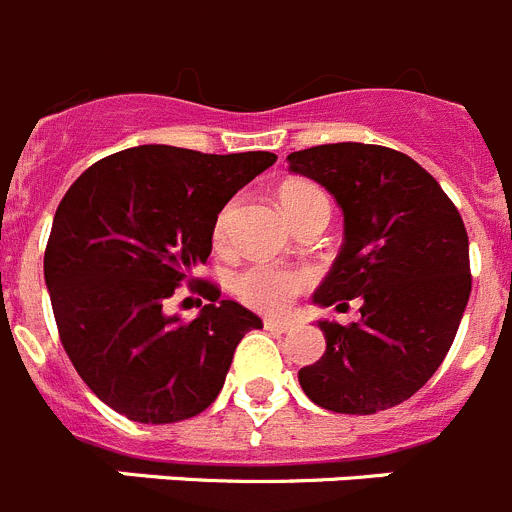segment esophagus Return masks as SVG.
Masks as SVG:
<instances>
[{
	"label": "esophagus",
	"mask_w": 512,
	"mask_h": 512,
	"mask_svg": "<svg viewBox=\"0 0 512 512\" xmlns=\"http://www.w3.org/2000/svg\"><path fill=\"white\" fill-rule=\"evenodd\" d=\"M265 330L270 332H291L293 324L286 319H265Z\"/></svg>",
	"instance_id": "34e87169"
}]
</instances>
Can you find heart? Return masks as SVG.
Listing matches in <instances>:
<instances>
[{
	"label": "heart",
	"mask_w": 512,
	"mask_h": 512,
	"mask_svg": "<svg viewBox=\"0 0 512 512\" xmlns=\"http://www.w3.org/2000/svg\"><path fill=\"white\" fill-rule=\"evenodd\" d=\"M278 201H281L288 219L293 221L299 213L314 206V203H327V198H324V193L317 185H309V182H288V185L281 188V193H278ZM231 211H234V203H226L221 208L219 219H216V226H213V239L219 244L226 239ZM309 286V270L286 268V265H273V262H252V265L239 270L234 275V281H231V288H234V293H237L244 304L257 311H268V314H278V311L288 309L291 301L299 293H304Z\"/></svg>",
	"instance_id": "b5f03b06"
}]
</instances>
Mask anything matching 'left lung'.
Listing matches in <instances>:
<instances>
[{
    "label": "left lung",
    "mask_w": 512,
    "mask_h": 512,
    "mask_svg": "<svg viewBox=\"0 0 512 512\" xmlns=\"http://www.w3.org/2000/svg\"><path fill=\"white\" fill-rule=\"evenodd\" d=\"M342 208V247L314 304L361 299V322H319L327 350L299 371L306 397L342 415L410 399L438 371L471 293L459 208L415 159L389 146L324 144L288 154Z\"/></svg>",
    "instance_id": "left-lung-1"
}]
</instances>
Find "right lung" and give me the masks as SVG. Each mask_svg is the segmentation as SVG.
Listing matches in <instances>:
<instances>
[{"instance_id":"add662e5","label":"right lung","mask_w":512,"mask_h":512,"mask_svg":"<svg viewBox=\"0 0 512 512\" xmlns=\"http://www.w3.org/2000/svg\"><path fill=\"white\" fill-rule=\"evenodd\" d=\"M275 159L133 146L92 164L61 198L43 257L61 345L97 399L128 420L201 415L239 340L262 327L193 270L211 255L221 208ZM182 280L212 301L190 323L163 311Z\"/></svg>"}]
</instances>
